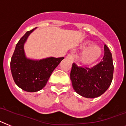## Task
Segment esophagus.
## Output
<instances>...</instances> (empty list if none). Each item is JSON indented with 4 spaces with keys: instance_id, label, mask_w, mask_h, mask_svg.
Returning a JSON list of instances; mask_svg holds the SVG:
<instances>
[{
    "instance_id": "esophagus-1",
    "label": "esophagus",
    "mask_w": 126,
    "mask_h": 126,
    "mask_svg": "<svg viewBox=\"0 0 126 126\" xmlns=\"http://www.w3.org/2000/svg\"><path fill=\"white\" fill-rule=\"evenodd\" d=\"M66 58L70 60L72 62H74V55H72V54H68L67 56H66Z\"/></svg>"
}]
</instances>
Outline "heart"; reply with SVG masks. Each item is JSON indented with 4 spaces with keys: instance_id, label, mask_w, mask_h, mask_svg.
Listing matches in <instances>:
<instances>
[{
    "instance_id": "1",
    "label": "heart",
    "mask_w": 126,
    "mask_h": 126,
    "mask_svg": "<svg viewBox=\"0 0 126 126\" xmlns=\"http://www.w3.org/2000/svg\"><path fill=\"white\" fill-rule=\"evenodd\" d=\"M80 47L85 48L79 57L80 61L84 64L91 65L94 64L102 56L103 50L101 47L97 44H93L91 40H85L81 44Z\"/></svg>"
}]
</instances>
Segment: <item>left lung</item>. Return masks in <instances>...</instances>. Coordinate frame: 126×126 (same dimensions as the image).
<instances>
[{
    "mask_svg": "<svg viewBox=\"0 0 126 126\" xmlns=\"http://www.w3.org/2000/svg\"><path fill=\"white\" fill-rule=\"evenodd\" d=\"M103 60L92 68L82 67L72 64L70 79L73 88L80 96L87 98L100 96L109 89L113 74L111 53L105 45Z\"/></svg>",
    "mask_w": 126,
    "mask_h": 126,
    "instance_id": "obj_1",
    "label": "left lung"
}]
</instances>
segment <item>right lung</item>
<instances>
[{"mask_svg": "<svg viewBox=\"0 0 126 126\" xmlns=\"http://www.w3.org/2000/svg\"><path fill=\"white\" fill-rule=\"evenodd\" d=\"M37 28L27 32L19 40L11 60L14 81L27 92H37L46 86L51 74L64 58L47 57L35 60L27 58L24 46L28 37Z\"/></svg>", "mask_w": 126, "mask_h": 126, "instance_id": "add662e5", "label": "right lung"}]
</instances>
